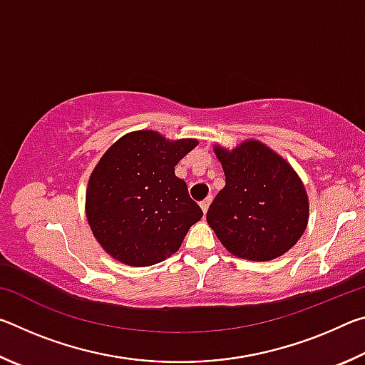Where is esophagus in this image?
<instances>
[{
  "label": "esophagus",
  "mask_w": 365,
  "mask_h": 365,
  "mask_svg": "<svg viewBox=\"0 0 365 365\" xmlns=\"http://www.w3.org/2000/svg\"><path fill=\"white\" fill-rule=\"evenodd\" d=\"M211 201H212V196H207L206 200H202L200 205H201V209H202V212H207V209H209V205H211Z\"/></svg>",
  "instance_id": "34e87169"
}]
</instances>
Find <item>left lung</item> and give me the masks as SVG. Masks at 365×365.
Returning <instances> with one entry per match:
<instances>
[{
  "instance_id": "left-lung-1",
  "label": "left lung",
  "mask_w": 365,
  "mask_h": 365,
  "mask_svg": "<svg viewBox=\"0 0 365 365\" xmlns=\"http://www.w3.org/2000/svg\"><path fill=\"white\" fill-rule=\"evenodd\" d=\"M214 151L225 187L209 206L207 224L238 257L261 262L285 255L304 233L309 215L304 185L292 165L256 140Z\"/></svg>"
}]
</instances>
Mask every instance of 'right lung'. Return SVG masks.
I'll list each match as a JSON object with an SVG mask.
<instances>
[{
    "instance_id": "add662e5",
    "label": "right lung",
    "mask_w": 365,
    "mask_h": 365,
    "mask_svg": "<svg viewBox=\"0 0 365 365\" xmlns=\"http://www.w3.org/2000/svg\"><path fill=\"white\" fill-rule=\"evenodd\" d=\"M196 145L141 130L104 153L86 188V219L108 255L146 267L180 248L202 211L175 175V165Z\"/></svg>"
}]
</instances>
